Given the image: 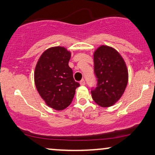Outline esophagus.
I'll use <instances>...</instances> for the list:
<instances>
[{
	"label": "esophagus",
	"instance_id": "1",
	"mask_svg": "<svg viewBox=\"0 0 155 155\" xmlns=\"http://www.w3.org/2000/svg\"><path fill=\"white\" fill-rule=\"evenodd\" d=\"M80 84H81V85H84L85 84L84 79H81V81H80Z\"/></svg>",
	"mask_w": 155,
	"mask_h": 155
}]
</instances>
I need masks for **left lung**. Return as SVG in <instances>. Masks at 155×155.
<instances>
[{
    "instance_id": "obj_1",
    "label": "left lung",
    "mask_w": 155,
    "mask_h": 155,
    "mask_svg": "<svg viewBox=\"0 0 155 155\" xmlns=\"http://www.w3.org/2000/svg\"><path fill=\"white\" fill-rule=\"evenodd\" d=\"M95 88L91 90L94 101L101 107H109L123 95L128 72L123 58L114 48L102 45L94 52Z\"/></svg>"
}]
</instances>
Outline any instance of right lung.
Returning <instances> with one entry per match:
<instances>
[{
    "mask_svg": "<svg viewBox=\"0 0 155 155\" xmlns=\"http://www.w3.org/2000/svg\"><path fill=\"white\" fill-rule=\"evenodd\" d=\"M70 58L71 52L65 47H51L41 55L35 66L34 80L39 95L48 106L58 111L71 104L80 85L68 65Z\"/></svg>",
    "mask_w": 155,
    "mask_h": 155,
    "instance_id": "obj_1",
    "label": "right lung"
}]
</instances>
